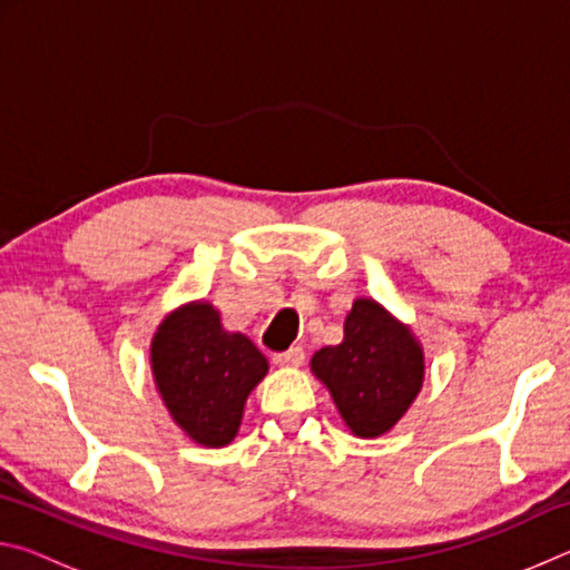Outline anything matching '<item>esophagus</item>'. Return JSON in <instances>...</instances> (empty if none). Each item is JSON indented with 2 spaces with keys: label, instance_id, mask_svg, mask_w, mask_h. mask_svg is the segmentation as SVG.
<instances>
[{
  "label": "esophagus",
  "instance_id": "obj_1",
  "mask_svg": "<svg viewBox=\"0 0 570 570\" xmlns=\"http://www.w3.org/2000/svg\"><path fill=\"white\" fill-rule=\"evenodd\" d=\"M304 350L302 346H292V350L274 354V364L278 366H302L304 364Z\"/></svg>",
  "mask_w": 570,
  "mask_h": 570
}]
</instances>
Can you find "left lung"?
Listing matches in <instances>:
<instances>
[{
  "label": "left lung",
  "mask_w": 570,
  "mask_h": 570,
  "mask_svg": "<svg viewBox=\"0 0 570 570\" xmlns=\"http://www.w3.org/2000/svg\"><path fill=\"white\" fill-rule=\"evenodd\" d=\"M312 372L340 410L352 435L372 440L397 424L424 382L417 336L370 296L354 298L344 340L312 356Z\"/></svg>",
  "instance_id": "1"
}]
</instances>
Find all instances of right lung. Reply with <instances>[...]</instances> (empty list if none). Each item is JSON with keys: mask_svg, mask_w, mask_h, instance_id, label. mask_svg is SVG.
<instances>
[{"mask_svg": "<svg viewBox=\"0 0 570 570\" xmlns=\"http://www.w3.org/2000/svg\"><path fill=\"white\" fill-rule=\"evenodd\" d=\"M150 370L173 422L204 448H224L238 435L248 394L266 377L268 362L256 344L220 324L206 302H188L158 324Z\"/></svg>", "mask_w": 570, "mask_h": 570, "instance_id": "1", "label": "right lung"}]
</instances>
